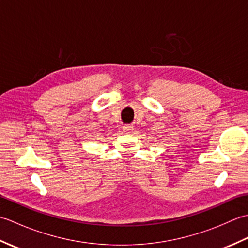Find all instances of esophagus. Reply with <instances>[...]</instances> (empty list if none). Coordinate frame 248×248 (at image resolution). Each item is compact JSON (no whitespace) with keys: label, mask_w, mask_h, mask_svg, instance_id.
<instances>
[{"label":"esophagus","mask_w":248,"mask_h":248,"mask_svg":"<svg viewBox=\"0 0 248 248\" xmlns=\"http://www.w3.org/2000/svg\"><path fill=\"white\" fill-rule=\"evenodd\" d=\"M131 130H133L132 125H124V131H125V132H130Z\"/></svg>","instance_id":"obj_1"}]
</instances>
